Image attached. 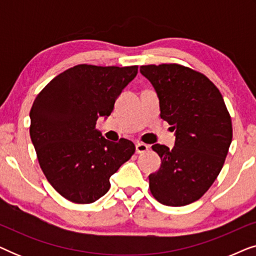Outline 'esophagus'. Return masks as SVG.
<instances>
[{"mask_svg":"<svg viewBox=\"0 0 256 256\" xmlns=\"http://www.w3.org/2000/svg\"><path fill=\"white\" fill-rule=\"evenodd\" d=\"M135 149H136V152H138V154H143V152H148V149H149V146L144 144V143H141V142H138V143H136V146H135Z\"/></svg>","mask_w":256,"mask_h":256,"instance_id":"1","label":"esophagus"}]
</instances>
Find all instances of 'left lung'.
<instances>
[{
	"label": "left lung",
	"mask_w": 256,
	"mask_h": 256,
	"mask_svg": "<svg viewBox=\"0 0 256 256\" xmlns=\"http://www.w3.org/2000/svg\"><path fill=\"white\" fill-rule=\"evenodd\" d=\"M160 118L174 130V146L154 144L160 166L149 174L152 194L160 204L184 206L198 200L222 169L232 142V121L222 93L202 73L178 64L146 65Z\"/></svg>",
	"instance_id": "1"
}]
</instances>
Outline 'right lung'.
I'll list each match as a JSON object with an SVG mask.
<instances>
[{"label":"right lung","mask_w":256,"mask_h":256,"mask_svg":"<svg viewBox=\"0 0 256 256\" xmlns=\"http://www.w3.org/2000/svg\"><path fill=\"white\" fill-rule=\"evenodd\" d=\"M138 66L82 64L51 80L30 110V138L43 172L56 191L90 204L110 190V178L135 152L134 143L108 141L96 128L110 116Z\"/></svg>","instance_id":"obj_1"}]
</instances>
